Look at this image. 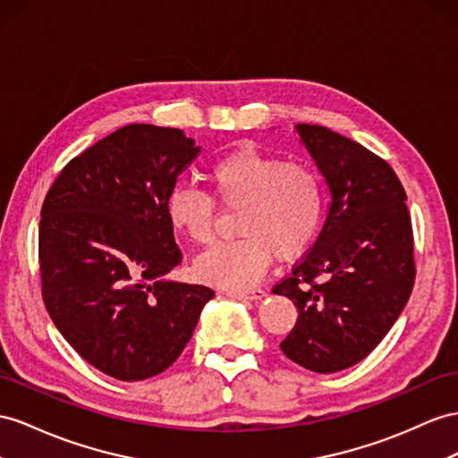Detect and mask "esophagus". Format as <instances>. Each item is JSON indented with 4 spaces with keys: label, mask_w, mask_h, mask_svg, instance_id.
Masks as SVG:
<instances>
[{
    "label": "esophagus",
    "mask_w": 458,
    "mask_h": 458,
    "mask_svg": "<svg viewBox=\"0 0 458 458\" xmlns=\"http://www.w3.org/2000/svg\"><path fill=\"white\" fill-rule=\"evenodd\" d=\"M226 296L236 298V300H263L265 292L261 288H251V290H226Z\"/></svg>",
    "instance_id": "34e87169"
}]
</instances>
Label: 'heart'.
Instances as JSON below:
<instances>
[{
    "instance_id": "heart-1",
    "label": "heart",
    "mask_w": 458,
    "mask_h": 458,
    "mask_svg": "<svg viewBox=\"0 0 458 458\" xmlns=\"http://www.w3.org/2000/svg\"><path fill=\"white\" fill-rule=\"evenodd\" d=\"M210 190L226 210H242L240 240L216 243L193 263L205 283L242 290L255 284L276 253L294 259L318 238L325 215L319 174L308 164L286 162L253 147H240L213 164ZM170 226L193 243L213 238L215 201L190 185L166 199Z\"/></svg>"
}]
</instances>
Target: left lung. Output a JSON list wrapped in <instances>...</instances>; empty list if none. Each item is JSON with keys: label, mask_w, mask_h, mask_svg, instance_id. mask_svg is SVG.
<instances>
[{"label": "left lung", "mask_w": 458, "mask_h": 458, "mask_svg": "<svg viewBox=\"0 0 458 458\" xmlns=\"http://www.w3.org/2000/svg\"><path fill=\"white\" fill-rule=\"evenodd\" d=\"M294 129L331 203L318 242L273 290L298 308L280 348L301 368L335 373L366 358L403 313L416 278L412 225L383 158L323 125Z\"/></svg>", "instance_id": "obj_1"}]
</instances>
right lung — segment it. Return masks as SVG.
Instances as JSON below:
<instances>
[{
	"label": "right lung",
	"mask_w": 458,
	"mask_h": 458,
	"mask_svg": "<svg viewBox=\"0 0 458 458\" xmlns=\"http://www.w3.org/2000/svg\"><path fill=\"white\" fill-rule=\"evenodd\" d=\"M201 147L131 123L75 157L40 213L42 296L77 354L120 381L178 360L215 292L166 278L182 261L166 199Z\"/></svg>",
	"instance_id": "right-lung-1"
}]
</instances>
